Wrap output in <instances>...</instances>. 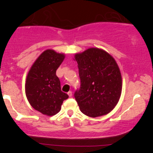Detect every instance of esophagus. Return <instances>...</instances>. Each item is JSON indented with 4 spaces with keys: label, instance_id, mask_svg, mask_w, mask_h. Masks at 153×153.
<instances>
[{
    "label": "esophagus",
    "instance_id": "obj_1",
    "mask_svg": "<svg viewBox=\"0 0 153 153\" xmlns=\"http://www.w3.org/2000/svg\"><path fill=\"white\" fill-rule=\"evenodd\" d=\"M67 94H68V96L69 97H72V95H73V93H72V91H69L68 93H67Z\"/></svg>",
    "mask_w": 153,
    "mask_h": 153
}]
</instances>
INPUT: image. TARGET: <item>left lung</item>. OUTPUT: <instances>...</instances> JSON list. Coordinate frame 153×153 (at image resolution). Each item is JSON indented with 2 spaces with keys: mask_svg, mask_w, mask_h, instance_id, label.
<instances>
[{
  "mask_svg": "<svg viewBox=\"0 0 153 153\" xmlns=\"http://www.w3.org/2000/svg\"><path fill=\"white\" fill-rule=\"evenodd\" d=\"M78 63L79 89L74 97L80 111L90 117L113 110L122 91V76L113 56L98 48H90L75 55Z\"/></svg>",
  "mask_w": 153,
  "mask_h": 153,
  "instance_id": "left-lung-1",
  "label": "left lung"
}]
</instances>
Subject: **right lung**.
<instances>
[{
    "instance_id": "obj_1",
    "label": "right lung",
    "mask_w": 153,
    "mask_h": 153,
    "mask_svg": "<svg viewBox=\"0 0 153 153\" xmlns=\"http://www.w3.org/2000/svg\"><path fill=\"white\" fill-rule=\"evenodd\" d=\"M64 60V54L47 50L40 55L27 74L26 96L31 106L47 116L60 112L63 100L68 98L61 91L56 71Z\"/></svg>"
}]
</instances>
